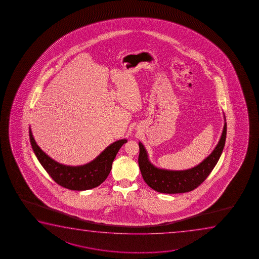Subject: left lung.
<instances>
[{
	"mask_svg": "<svg viewBox=\"0 0 259 259\" xmlns=\"http://www.w3.org/2000/svg\"><path fill=\"white\" fill-rule=\"evenodd\" d=\"M227 122L224 124L221 138L212 153L197 166L189 170H167L158 169L149 162L142 143L139 142L138 163L142 178L150 188L163 194H179L194 190L205 181L216 165L225 147Z\"/></svg>",
	"mask_w": 259,
	"mask_h": 259,
	"instance_id": "obj_1",
	"label": "left lung"
}]
</instances>
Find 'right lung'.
Segmentation results:
<instances>
[{
  "instance_id": "right-lung-1",
  "label": "right lung",
  "mask_w": 259,
  "mask_h": 259,
  "mask_svg": "<svg viewBox=\"0 0 259 259\" xmlns=\"http://www.w3.org/2000/svg\"><path fill=\"white\" fill-rule=\"evenodd\" d=\"M29 136L33 152L53 181L63 188L77 191L88 190L102 184L110 174L112 162L118 150L127 142L120 140L114 142L92 162L81 166L72 167L57 163L47 156L36 144L31 128H29Z\"/></svg>"
}]
</instances>
